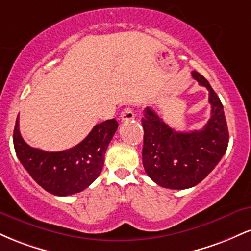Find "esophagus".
<instances>
[{
  "label": "esophagus",
  "mask_w": 251,
  "mask_h": 251,
  "mask_svg": "<svg viewBox=\"0 0 251 251\" xmlns=\"http://www.w3.org/2000/svg\"><path fill=\"white\" fill-rule=\"evenodd\" d=\"M120 118H122L123 122H125V120H131L134 118V112L133 109L129 108V107H126L124 108L122 111V113H120Z\"/></svg>",
  "instance_id": "34e87169"
}]
</instances>
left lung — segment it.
<instances>
[{
	"mask_svg": "<svg viewBox=\"0 0 251 251\" xmlns=\"http://www.w3.org/2000/svg\"><path fill=\"white\" fill-rule=\"evenodd\" d=\"M192 77L209 91L211 117L203 128L176 132L150 107L142 118L144 169L154 183L166 189H189L201 183L220 163L229 143L220 98L201 74L194 71Z\"/></svg>",
	"mask_w": 251,
	"mask_h": 251,
	"instance_id": "left-lung-1",
	"label": "left lung"
}]
</instances>
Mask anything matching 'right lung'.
Segmentation results:
<instances>
[{
	"label": "right lung",
	"mask_w": 251,
	"mask_h": 251,
	"mask_svg": "<svg viewBox=\"0 0 251 251\" xmlns=\"http://www.w3.org/2000/svg\"><path fill=\"white\" fill-rule=\"evenodd\" d=\"M118 128L116 119L98 124L81 143L60 152L31 148L19 129L14 128V148L19 160L34 180L47 192L70 196L88 188L101 174L103 157Z\"/></svg>",
	"instance_id": "right-lung-1"
}]
</instances>
